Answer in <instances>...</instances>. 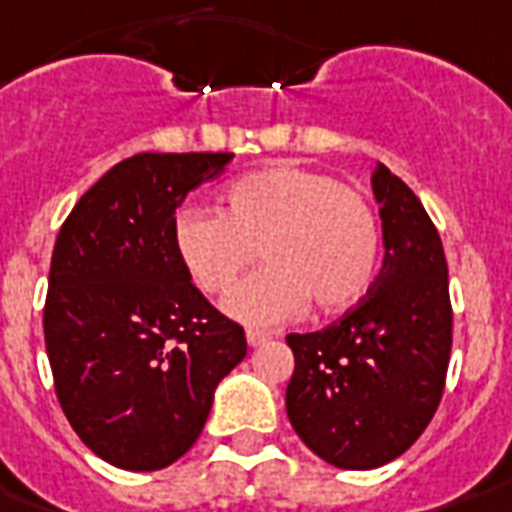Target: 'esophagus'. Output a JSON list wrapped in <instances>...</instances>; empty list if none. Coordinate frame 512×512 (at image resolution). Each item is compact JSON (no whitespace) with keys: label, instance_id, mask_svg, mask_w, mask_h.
I'll list each match as a JSON object with an SVG mask.
<instances>
[{"label":"esophagus","instance_id":"1","mask_svg":"<svg viewBox=\"0 0 512 512\" xmlns=\"http://www.w3.org/2000/svg\"><path fill=\"white\" fill-rule=\"evenodd\" d=\"M245 339H248V344H251V347H261V344H267L269 339H272V336L267 334V331H248V334H245Z\"/></svg>","mask_w":512,"mask_h":512}]
</instances>
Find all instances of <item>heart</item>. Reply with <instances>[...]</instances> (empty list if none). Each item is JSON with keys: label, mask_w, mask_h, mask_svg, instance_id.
<instances>
[{"label": "heart", "mask_w": 512, "mask_h": 512, "mask_svg": "<svg viewBox=\"0 0 512 512\" xmlns=\"http://www.w3.org/2000/svg\"><path fill=\"white\" fill-rule=\"evenodd\" d=\"M170 240L181 267L205 293H229L256 253L267 267L248 277L227 312L253 326L355 307L379 267V224L355 189L318 170L269 165L224 189V213L181 208Z\"/></svg>", "instance_id": "obj_1"}]
</instances>
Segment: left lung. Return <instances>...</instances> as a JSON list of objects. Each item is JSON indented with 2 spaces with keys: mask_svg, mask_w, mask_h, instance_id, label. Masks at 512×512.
<instances>
[{
  "mask_svg": "<svg viewBox=\"0 0 512 512\" xmlns=\"http://www.w3.org/2000/svg\"><path fill=\"white\" fill-rule=\"evenodd\" d=\"M382 272L358 307L323 331L288 334L285 411L320 459L374 470L417 441L441 403L451 355L449 267L422 202L382 162Z\"/></svg>",
  "mask_w": 512,
  "mask_h": 512,
  "instance_id": "1",
  "label": "left lung"
}]
</instances>
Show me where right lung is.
Masks as SVG:
<instances>
[{"mask_svg": "<svg viewBox=\"0 0 512 512\" xmlns=\"http://www.w3.org/2000/svg\"><path fill=\"white\" fill-rule=\"evenodd\" d=\"M232 157H128L79 197L55 240L45 301L55 395L87 449L122 470L184 457L248 352L243 326L194 288L170 240L186 194Z\"/></svg>", "mask_w": 512, "mask_h": 512, "instance_id": "add662e5", "label": "right lung"}]
</instances>
